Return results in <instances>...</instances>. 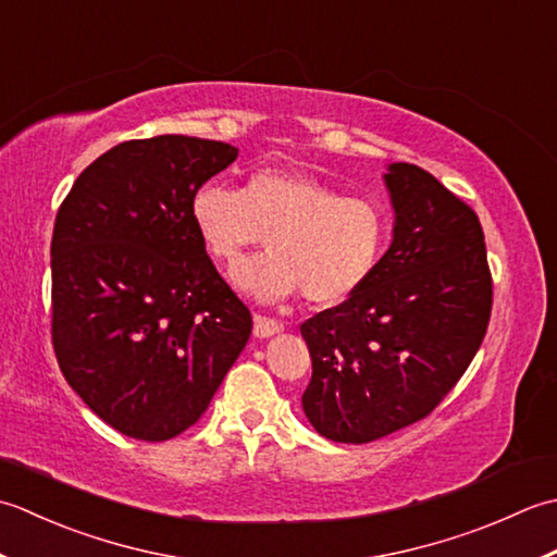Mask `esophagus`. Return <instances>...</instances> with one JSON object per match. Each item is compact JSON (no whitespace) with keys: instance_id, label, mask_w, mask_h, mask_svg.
I'll use <instances>...</instances> for the list:
<instances>
[{"instance_id":"esophagus-1","label":"esophagus","mask_w":557,"mask_h":557,"mask_svg":"<svg viewBox=\"0 0 557 557\" xmlns=\"http://www.w3.org/2000/svg\"><path fill=\"white\" fill-rule=\"evenodd\" d=\"M283 332V324L271 320V317H264V314H255V336L257 338H269L274 334H281Z\"/></svg>"}]
</instances>
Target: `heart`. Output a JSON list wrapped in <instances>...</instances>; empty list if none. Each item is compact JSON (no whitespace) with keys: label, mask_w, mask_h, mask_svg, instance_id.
Here are the masks:
<instances>
[{"label":"heart","mask_w":557,"mask_h":557,"mask_svg":"<svg viewBox=\"0 0 557 557\" xmlns=\"http://www.w3.org/2000/svg\"><path fill=\"white\" fill-rule=\"evenodd\" d=\"M189 219L213 259L237 264L262 243L269 252L231 274L233 286L262 302L302 295L334 308L366 286L387 247L389 219L377 201L344 197L298 170L259 168L240 189L201 185Z\"/></svg>","instance_id":"b5f03b06"}]
</instances>
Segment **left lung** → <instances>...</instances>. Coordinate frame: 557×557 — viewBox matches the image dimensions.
I'll return each mask as SVG.
<instances>
[{
    "label": "left lung",
    "mask_w": 557,
    "mask_h": 557,
    "mask_svg": "<svg viewBox=\"0 0 557 557\" xmlns=\"http://www.w3.org/2000/svg\"><path fill=\"white\" fill-rule=\"evenodd\" d=\"M382 180L389 249L366 286L300 326L312 358L302 411L346 445L433 411L481 348L493 305L479 215L418 165L389 163Z\"/></svg>",
    "instance_id": "8db88e82"
}]
</instances>
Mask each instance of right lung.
Instances as JSON below:
<instances>
[{
    "mask_svg": "<svg viewBox=\"0 0 557 557\" xmlns=\"http://www.w3.org/2000/svg\"><path fill=\"white\" fill-rule=\"evenodd\" d=\"M237 149L185 134L117 144L76 177L52 233V344L122 435L163 442L207 411L252 334L189 219Z\"/></svg>",
    "mask_w": 557,
    "mask_h": 557,
    "instance_id": "right-lung-1",
    "label": "right lung"
}]
</instances>
